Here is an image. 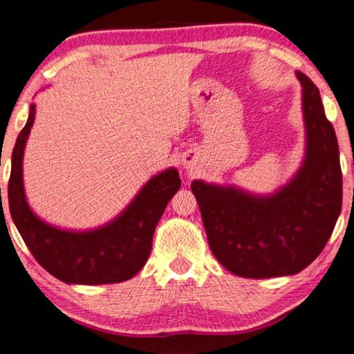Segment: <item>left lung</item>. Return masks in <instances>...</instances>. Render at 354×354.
<instances>
[{
    "label": "left lung",
    "instance_id": "obj_1",
    "mask_svg": "<svg viewBox=\"0 0 354 354\" xmlns=\"http://www.w3.org/2000/svg\"><path fill=\"white\" fill-rule=\"evenodd\" d=\"M306 158L295 178L270 196L193 180L207 243L217 261L246 279L293 275L330 239L342 209V169L335 130L319 88L301 72Z\"/></svg>",
    "mask_w": 354,
    "mask_h": 354
}]
</instances>
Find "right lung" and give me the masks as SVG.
Listing matches in <instances>:
<instances>
[{"label":"right lung","mask_w":354,"mask_h":354,"mask_svg":"<svg viewBox=\"0 0 354 354\" xmlns=\"http://www.w3.org/2000/svg\"><path fill=\"white\" fill-rule=\"evenodd\" d=\"M35 119L30 106L26 127L12 149L8 183L9 211L27 248L43 269L66 283L101 285L132 279L151 253L153 234L167 203L182 182L176 169H167L145 185L127 209L111 224L90 232L59 230L30 211L22 185L24 148Z\"/></svg>","instance_id":"1"}]
</instances>
